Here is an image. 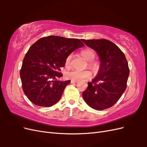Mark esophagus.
Listing matches in <instances>:
<instances>
[{
	"instance_id": "esophagus-1",
	"label": "esophagus",
	"mask_w": 147,
	"mask_h": 147,
	"mask_svg": "<svg viewBox=\"0 0 147 147\" xmlns=\"http://www.w3.org/2000/svg\"><path fill=\"white\" fill-rule=\"evenodd\" d=\"M78 82L77 81H74V80H71V83H77Z\"/></svg>"
}]
</instances>
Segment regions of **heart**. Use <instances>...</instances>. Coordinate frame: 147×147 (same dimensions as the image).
I'll use <instances>...</instances> for the list:
<instances>
[{
	"mask_svg": "<svg viewBox=\"0 0 147 147\" xmlns=\"http://www.w3.org/2000/svg\"><path fill=\"white\" fill-rule=\"evenodd\" d=\"M82 55L89 62V65L92 69H96L98 67V63L96 61H92L96 57V52L91 48H86L82 51ZM72 55H69L65 59V65H69L71 59H72ZM91 72L88 70H80L73 69L68 71L65 73V77L68 79L74 81H80L81 80L89 78L91 77Z\"/></svg>",
	"mask_w": 147,
	"mask_h": 147,
	"instance_id": "obj_1",
	"label": "heart"
}]
</instances>
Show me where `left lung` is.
Masks as SVG:
<instances>
[{"label": "left lung", "mask_w": 147, "mask_h": 147, "mask_svg": "<svg viewBox=\"0 0 147 147\" xmlns=\"http://www.w3.org/2000/svg\"><path fill=\"white\" fill-rule=\"evenodd\" d=\"M83 42L98 54L100 65L96 77L88 82L82 93L91 107L102 110L112 107L127 86L129 69L125 55L115 43L106 39L84 40Z\"/></svg>", "instance_id": "left-lung-1"}]
</instances>
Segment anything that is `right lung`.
I'll return each mask as SVG.
<instances>
[{
  "label": "right lung",
  "mask_w": 147,
  "mask_h": 147,
  "mask_svg": "<svg viewBox=\"0 0 147 147\" xmlns=\"http://www.w3.org/2000/svg\"><path fill=\"white\" fill-rule=\"evenodd\" d=\"M84 45L79 39L50 35L35 42L26 53L20 70L22 88L34 104L49 107L58 102L70 80L63 77L61 68L71 53Z\"/></svg>",
  "instance_id": "1"
}]
</instances>
